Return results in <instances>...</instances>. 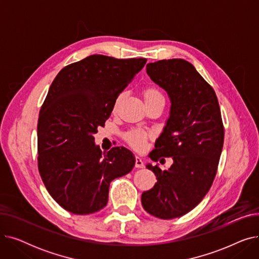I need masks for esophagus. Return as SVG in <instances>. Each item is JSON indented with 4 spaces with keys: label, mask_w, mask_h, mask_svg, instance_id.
I'll return each mask as SVG.
<instances>
[{
    "label": "esophagus",
    "mask_w": 259,
    "mask_h": 259,
    "mask_svg": "<svg viewBox=\"0 0 259 259\" xmlns=\"http://www.w3.org/2000/svg\"><path fill=\"white\" fill-rule=\"evenodd\" d=\"M135 167H137V168H144V161L140 156L135 157Z\"/></svg>",
    "instance_id": "34e87169"
}]
</instances>
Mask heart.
Returning a JSON list of instances; mask_svg holds the SVG:
<instances>
[{
  "mask_svg": "<svg viewBox=\"0 0 259 259\" xmlns=\"http://www.w3.org/2000/svg\"><path fill=\"white\" fill-rule=\"evenodd\" d=\"M144 97H145V101H148L155 98H160L162 97V94L156 88H148L144 91ZM118 100L119 98H117L115 104H117ZM148 138H149V133L143 129H132L125 134L126 142L131 147L137 149V150H142L146 145Z\"/></svg>",
  "mask_w": 259,
  "mask_h": 259,
  "instance_id": "1",
  "label": "heart"
}]
</instances>
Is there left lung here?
<instances>
[{"mask_svg":"<svg viewBox=\"0 0 259 259\" xmlns=\"http://www.w3.org/2000/svg\"><path fill=\"white\" fill-rule=\"evenodd\" d=\"M147 73L168 92L170 116L154 150L149 154L172 157L169 170L147 165L156 175L154 187L142 194L144 209L161 220L181 217L206 196L215 179L225 129L214 89L194 66L182 59L147 65Z\"/></svg>","mask_w":259,"mask_h":259,"instance_id":"obj_1","label":"left lung"}]
</instances>
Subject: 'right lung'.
Here are the masks:
<instances>
[{"instance_id": "1", "label": "right lung", "mask_w": 259, "mask_h": 259, "mask_svg": "<svg viewBox=\"0 0 259 259\" xmlns=\"http://www.w3.org/2000/svg\"><path fill=\"white\" fill-rule=\"evenodd\" d=\"M147 60L93 54L64 67L39 110L37 167L49 194L65 210L86 215L108 202L109 186L135 165L125 147L102 152L93 134Z\"/></svg>"}]
</instances>
